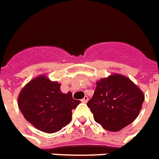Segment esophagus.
<instances>
[{
  "mask_svg": "<svg viewBox=\"0 0 159 159\" xmlns=\"http://www.w3.org/2000/svg\"><path fill=\"white\" fill-rule=\"evenodd\" d=\"M88 101H89V98H88L87 96H85L84 98H83L82 100H81V102H84V103H86V102H88Z\"/></svg>",
  "mask_w": 159,
  "mask_h": 159,
  "instance_id": "obj_1",
  "label": "esophagus"
}]
</instances>
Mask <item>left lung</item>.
I'll return each instance as SVG.
<instances>
[{
    "instance_id": "8db88e82",
    "label": "left lung",
    "mask_w": 159,
    "mask_h": 159,
    "mask_svg": "<svg viewBox=\"0 0 159 159\" xmlns=\"http://www.w3.org/2000/svg\"><path fill=\"white\" fill-rule=\"evenodd\" d=\"M144 100L142 91L131 80L114 74L97 82L87 105L98 124L104 129L118 132L137 118Z\"/></svg>"
}]
</instances>
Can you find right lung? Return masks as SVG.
Instances as JSON below:
<instances>
[{
    "label": "right lung",
    "instance_id": "obj_1",
    "mask_svg": "<svg viewBox=\"0 0 159 159\" xmlns=\"http://www.w3.org/2000/svg\"><path fill=\"white\" fill-rule=\"evenodd\" d=\"M60 86L42 75L25 85L18 95V108L23 117L41 132L60 131L70 123L72 110L80 103L73 99L70 92L61 93Z\"/></svg>",
    "mask_w": 159,
    "mask_h": 159
}]
</instances>
